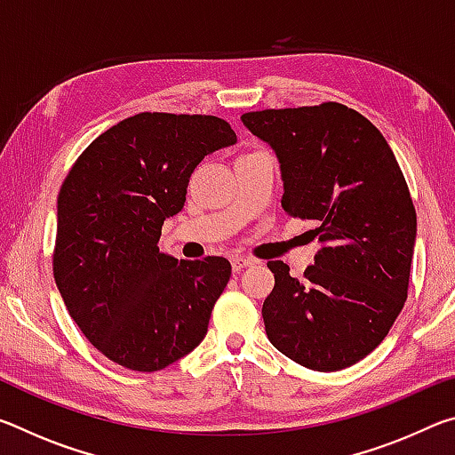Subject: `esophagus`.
<instances>
[{
    "label": "esophagus",
    "instance_id": "34e87169",
    "mask_svg": "<svg viewBox=\"0 0 455 455\" xmlns=\"http://www.w3.org/2000/svg\"><path fill=\"white\" fill-rule=\"evenodd\" d=\"M230 265H233V271H235V273H241L243 268L255 265V260H252L251 257H238V255H236V257L230 259Z\"/></svg>",
    "mask_w": 455,
    "mask_h": 455
}]
</instances>
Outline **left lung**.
<instances>
[{
  "label": "left lung",
  "mask_w": 455,
  "mask_h": 455,
  "mask_svg": "<svg viewBox=\"0 0 455 455\" xmlns=\"http://www.w3.org/2000/svg\"><path fill=\"white\" fill-rule=\"evenodd\" d=\"M243 124L281 166V206L317 220L321 249L303 279L268 260L275 289L263 303L268 341L315 371H339L369 355L402 313L418 219L387 140L351 108L249 112Z\"/></svg>",
  "instance_id": "1"
}]
</instances>
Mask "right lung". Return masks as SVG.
Masks as SVG:
<instances>
[{"label": "right lung", "mask_w": 455, "mask_h": 455, "mask_svg": "<svg viewBox=\"0 0 455 455\" xmlns=\"http://www.w3.org/2000/svg\"><path fill=\"white\" fill-rule=\"evenodd\" d=\"M233 144L217 116L142 112L100 134L68 172L53 279L76 325L114 363L158 371L204 339L230 263L179 260L158 241L200 160Z\"/></svg>", "instance_id": "obj_1"}]
</instances>
